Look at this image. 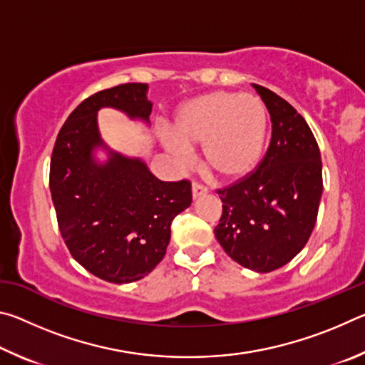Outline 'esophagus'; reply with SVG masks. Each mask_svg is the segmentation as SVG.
I'll use <instances>...</instances> for the list:
<instances>
[{
    "instance_id": "esophagus-1",
    "label": "esophagus",
    "mask_w": 365,
    "mask_h": 365,
    "mask_svg": "<svg viewBox=\"0 0 365 365\" xmlns=\"http://www.w3.org/2000/svg\"><path fill=\"white\" fill-rule=\"evenodd\" d=\"M191 190H193V196L195 197H200L202 195L207 193V187L206 185H202L201 182H193V185H191Z\"/></svg>"
}]
</instances>
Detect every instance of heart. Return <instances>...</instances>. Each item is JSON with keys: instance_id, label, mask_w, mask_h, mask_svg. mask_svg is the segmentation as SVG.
Returning a JSON list of instances; mask_svg holds the SVG:
<instances>
[{"instance_id": "1", "label": "heart", "mask_w": 365, "mask_h": 365, "mask_svg": "<svg viewBox=\"0 0 365 365\" xmlns=\"http://www.w3.org/2000/svg\"><path fill=\"white\" fill-rule=\"evenodd\" d=\"M267 114L251 95L212 91L185 103L174 123L178 143L202 146L207 170L220 180H238L256 168Z\"/></svg>"}]
</instances>
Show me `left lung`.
I'll return each mask as SVG.
<instances>
[{"label":"left lung","instance_id":"1","mask_svg":"<svg viewBox=\"0 0 365 365\" xmlns=\"http://www.w3.org/2000/svg\"><path fill=\"white\" fill-rule=\"evenodd\" d=\"M267 108L272 137L248 175L217 190L215 238L235 262L256 272L282 267L304 248L322 196V160L314 133L292 104L252 85Z\"/></svg>","mask_w":365,"mask_h":365}]
</instances>
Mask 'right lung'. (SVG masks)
I'll return each instance as SVG.
<instances>
[{
  "mask_svg": "<svg viewBox=\"0 0 365 365\" xmlns=\"http://www.w3.org/2000/svg\"><path fill=\"white\" fill-rule=\"evenodd\" d=\"M146 83L101 90L72 110L58 133L49 164V190L59 232L72 257L100 279L130 283L163 261L170 224L193 200L188 178L163 182L140 159L110 154L98 165L91 150L103 145L100 108L148 120Z\"/></svg>",
  "mask_w": 365,
  "mask_h": 365,
  "instance_id": "right-lung-1",
  "label": "right lung"
}]
</instances>
